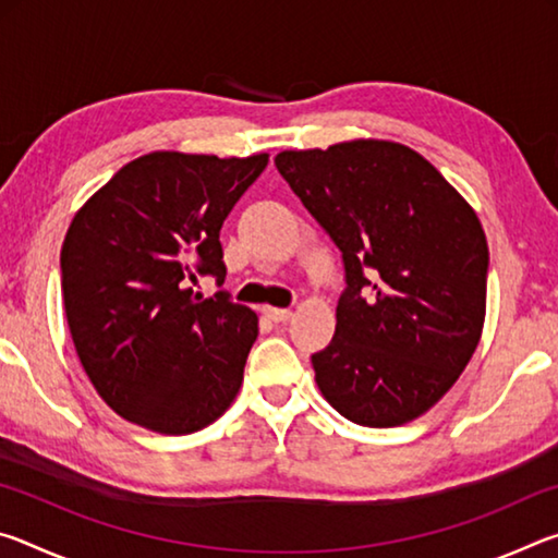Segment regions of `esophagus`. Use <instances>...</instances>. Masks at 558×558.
<instances>
[{
  "label": "esophagus",
  "instance_id": "esophagus-1",
  "mask_svg": "<svg viewBox=\"0 0 558 558\" xmlns=\"http://www.w3.org/2000/svg\"><path fill=\"white\" fill-rule=\"evenodd\" d=\"M263 315H266V317L270 319V323H288V319L292 317L290 310H282V307H270V305L263 307Z\"/></svg>",
  "mask_w": 558,
  "mask_h": 558
}]
</instances>
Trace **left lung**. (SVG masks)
<instances>
[{
	"label": "left lung",
	"instance_id": "1",
	"mask_svg": "<svg viewBox=\"0 0 558 558\" xmlns=\"http://www.w3.org/2000/svg\"><path fill=\"white\" fill-rule=\"evenodd\" d=\"M276 167L342 251L347 288L315 381L359 426L436 405L485 325L487 239L477 214L415 149L352 140L286 149Z\"/></svg>",
	"mask_w": 558,
	"mask_h": 558
}]
</instances>
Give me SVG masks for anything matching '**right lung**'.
<instances>
[{
    "label": "right lung",
    "mask_w": 558,
    "mask_h": 558,
    "mask_svg": "<svg viewBox=\"0 0 558 558\" xmlns=\"http://www.w3.org/2000/svg\"><path fill=\"white\" fill-rule=\"evenodd\" d=\"M268 155L149 153L132 159L73 216L61 290L75 352L112 411L165 436L209 426L233 403L258 337L229 292L221 226Z\"/></svg>",
    "instance_id": "add662e5"
}]
</instances>
